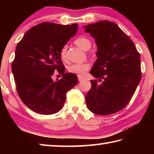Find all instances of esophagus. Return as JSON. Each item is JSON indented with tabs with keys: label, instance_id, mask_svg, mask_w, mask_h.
I'll list each match as a JSON object with an SVG mask.
<instances>
[{
	"label": "esophagus",
	"instance_id": "obj_1",
	"mask_svg": "<svg viewBox=\"0 0 154 154\" xmlns=\"http://www.w3.org/2000/svg\"><path fill=\"white\" fill-rule=\"evenodd\" d=\"M83 79V77H82L81 76H78V80H79V82H82Z\"/></svg>",
	"mask_w": 154,
	"mask_h": 154
}]
</instances>
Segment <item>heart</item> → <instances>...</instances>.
Wrapping results in <instances>:
<instances>
[{"mask_svg": "<svg viewBox=\"0 0 154 154\" xmlns=\"http://www.w3.org/2000/svg\"><path fill=\"white\" fill-rule=\"evenodd\" d=\"M75 43L77 46L79 47L81 49L83 50H88L90 48L92 43L90 39L88 38L84 37V36H80L75 39ZM67 50V46L64 45L60 51V57L62 60L66 59V53ZM90 65L88 62H84V63H78V64H72L70 65L68 68V70L70 72L73 74L78 75L79 76H83L85 73L89 68Z\"/></svg>", "mask_w": 154, "mask_h": 154, "instance_id": "heart-1", "label": "heart"}]
</instances>
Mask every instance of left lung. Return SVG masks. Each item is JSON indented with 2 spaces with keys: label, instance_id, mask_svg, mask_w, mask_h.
<instances>
[{
  "label": "left lung",
  "instance_id": "8db88e82",
  "mask_svg": "<svg viewBox=\"0 0 154 154\" xmlns=\"http://www.w3.org/2000/svg\"><path fill=\"white\" fill-rule=\"evenodd\" d=\"M94 38L96 56L90 73L92 87L85 96L88 109L106 116L118 112L131 100L141 79L140 56L134 43L118 26L108 20L84 26Z\"/></svg>",
  "mask_w": 154,
  "mask_h": 154
}]
</instances>
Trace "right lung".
<instances>
[{"label": "right lung", "mask_w": 154, "mask_h": 154, "mask_svg": "<svg viewBox=\"0 0 154 154\" xmlns=\"http://www.w3.org/2000/svg\"><path fill=\"white\" fill-rule=\"evenodd\" d=\"M77 24L61 25L43 22L33 26L16 47L11 69L20 98L36 113L51 115L60 111L68 91L78 78L65 73L60 51L77 31ZM57 69L61 80L51 79Z\"/></svg>", "instance_id": "add662e5"}]
</instances>
